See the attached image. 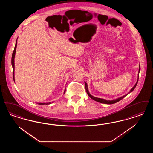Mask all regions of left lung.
<instances>
[{"label": "left lung", "mask_w": 153, "mask_h": 153, "mask_svg": "<svg viewBox=\"0 0 153 153\" xmlns=\"http://www.w3.org/2000/svg\"><path fill=\"white\" fill-rule=\"evenodd\" d=\"M140 69H141V68H140H140H139V71H138V79H137V81L136 84H135V85L132 88H131V89L130 90V91L128 93H130V92H133V91H134V89L135 86H137V84L138 81V79H139V73H140ZM85 85L86 91V93H87L88 95L91 98L93 99V100H94V101H97V102H98L102 103V104H114V103H116L117 102H118L119 101H120L121 100H122V98H124L126 96H127V95L128 94H128H126V95H124V96H123L122 97H120V98H118L117 99H116V100H105V99L95 97H94V96H92V95L89 93V92L88 88V85H87V84H86V82H85Z\"/></svg>", "instance_id": "obj_1"}]
</instances>
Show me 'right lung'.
<instances>
[{
	"mask_svg": "<svg viewBox=\"0 0 153 153\" xmlns=\"http://www.w3.org/2000/svg\"><path fill=\"white\" fill-rule=\"evenodd\" d=\"M16 46H17V40H16V44H15V46L14 48V50L13 51L12 55V59H11V64H12V68H13V79L15 81V75H14V71H15V63H14V59H15V53H16ZM65 92V89L64 90V94ZM51 104V102H48V103H37L39 105H49Z\"/></svg>",
	"mask_w": 153,
	"mask_h": 153,
	"instance_id": "right-lung-1",
	"label": "right lung"
}]
</instances>
